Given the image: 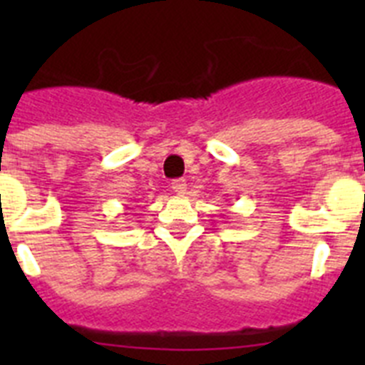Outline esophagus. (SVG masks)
I'll list each match as a JSON object with an SVG mask.
<instances>
[{
	"instance_id": "1",
	"label": "esophagus",
	"mask_w": 365,
	"mask_h": 365,
	"mask_svg": "<svg viewBox=\"0 0 365 365\" xmlns=\"http://www.w3.org/2000/svg\"><path fill=\"white\" fill-rule=\"evenodd\" d=\"M172 190L175 193H179V195H185L186 190H188V185H186L185 179H175L172 182Z\"/></svg>"
}]
</instances>
